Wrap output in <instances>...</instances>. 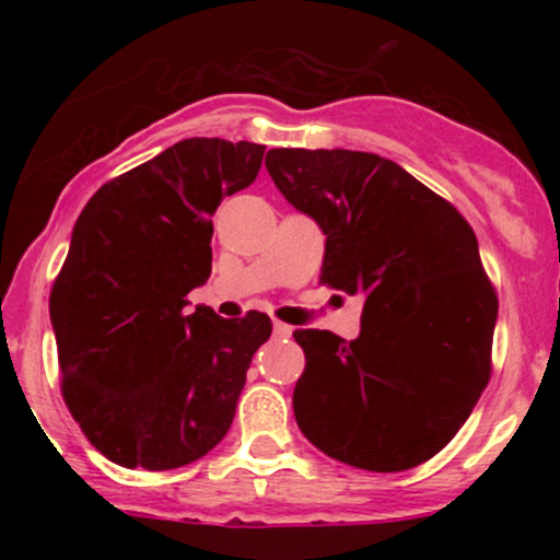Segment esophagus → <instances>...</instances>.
Wrapping results in <instances>:
<instances>
[{"instance_id":"obj_1","label":"esophagus","mask_w":560,"mask_h":560,"mask_svg":"<svg viewBox=\"0 0 560 560\" xmlns=\"http://www.w3.org/2000/svg\"><path fill=\"white\" fill-rule=\"evenodd\" d=\"M273 334H276V337H279V339L292 337V326L284 324V320H273Z\"/></svg>"}]
</instances>
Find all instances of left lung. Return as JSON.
I'll use <instances>...</instances> for the list:
<instances>
[{
  "label": "left lung",
  "instance_id": "obj_1",
  "mask_svg": "<svg viewBox=\"0 0 560 560\" xmlns=\"http://www.w3.org/2000/svg\"><path fill=\"white\" fill-rule=\"evenodd\" d=\"M266 168L326 234L318 281L361 294V337L292 334L305 352L294 419L318 450L405 471L458 434L492 374L498 294L468 221L374 152L271 150Z\"/></svg>",
  "mask_w": 560,
  "mask_h": 560
}]
</instances>
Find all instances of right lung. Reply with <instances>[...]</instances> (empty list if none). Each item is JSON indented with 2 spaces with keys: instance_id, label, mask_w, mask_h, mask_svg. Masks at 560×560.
<instances>
[{
  "instance_id": "right-lung-1",
  "label": "right lung",
  "mask_w": 560,
  "mask_h": 560,
  "mask_svg": "<svg viewBox=\"0 0 560 560\" xmlns=\"http://www.w3.org/2000/svg\"><path fill=\"white\" fill-rule=\"evenodd\" d=\"M266 147L184 139L102 184L73 226L49 294L60 389L113 464L171 471L229 432L271 318L186 311L213 268L223 197L255 182Z\"/></svg>"
}]
</instances>
